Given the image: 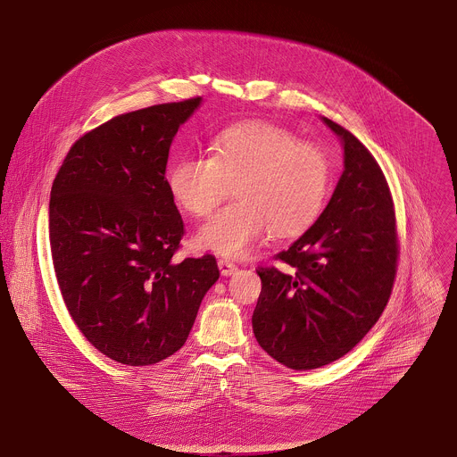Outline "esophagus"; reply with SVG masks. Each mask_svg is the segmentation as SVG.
I'll return each mask as SVG.
<instances>
[{"mask_svg": "<svg viewBox=\"0 0 457 457\" xmlns=\"http://www.w3.org/2000/svg\"><path fill=\"white\" fill-rule=\"evenodd\" d=\"M217 264H219V270H220V273H222L224 277H229V275H233V273L237 271V266L231 262V260H228V258H220Z\"/></svg>", "mask_w": 457, "mask_h": 457, "instance_id": "esophagus-1", "label": "esophagus"}]
</instances>
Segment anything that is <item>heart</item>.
Returning <instances> with one entry per match:
<instances>
[{
    "label": "heart",
    "instance_id": "obj_1",
    "mask_svg": "<svg viewBox=\"0 0 457 457\" xmlns=\"http://www.w3.org/2000/svg\"><path fill=\"white\" fill-rule=\"evenodd\" d=\"M210 150V157H180L168 173L173 199L197 219L208 217L233 186L237 201L197 233L203 249L244 256L270 229L278 237L305 229L328 197V155L280 126L262 120L233 124L212 139Z\"/></svg>",
    "mask_w": 457,
    "mask_h": 457
}]
</instances>
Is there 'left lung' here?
Returning a JSON list of instances; mask_svg holds the SVG:
<instances>
[{"label": "left lung", "instance_id": "1", "mask_svg": "<svg viewBox=\"0 0 457 457\" xmlns=\"http://www.w3.org/2000/svg\"><path fill=\"white\" fill-rule=\"evenodd\" d=\"M344 145V173L318 220L289 249V266L256 270L262 280L253 333L271 358L309 370L347 354L393 293L400 242L393 195L372 154L323 117Z\"/></svg>", "mask_w": 457, "mask_h": 457}]
</instances>
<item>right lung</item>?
I'll list each match as a JSON object with an SVG mask.
<instances>
[{
    "instance_id": "1",
    "label": "right lung",
    "mask_w": 457,
    "mask_h": 457,
    "mask_svg": "<svg viewBox=\"0 0 457 457\" xmlns=\"http://www.w3.org/2000/svg\"><path fill=\"white\" fill-rule=\"evenodd\" d=\"M201 97L120 113L81 136L50 191V251L83 337L132 367L177 353L219 280L213 254H173L184 222L166 180L179 126Z\"/></svg>"
}]
</instances>
